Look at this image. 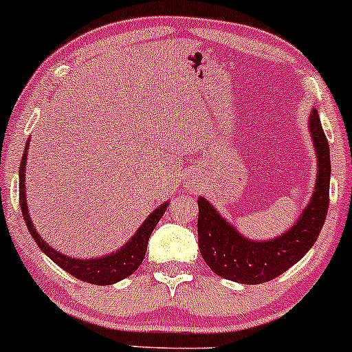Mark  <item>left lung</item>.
<instances>
[{"mask_svg":"<svg viewBox=\"0 0 352 352\" xmlns=\"http://www.w3.org/2000/svg\"><path fill=\"white\" fill-rule=\"evenodd\" d=\"M309 129L318 155L316 191L301 218L286 234L271 241H250L229 226L204 197H197V243L203 259L214 274L241 284H261L278 278L313 248L329 208V143L318 111L313 109Z\"/></svg>","mask_w":352,"mask_h":352,"instance_id":"8db88e82","label":"left lung"}]
</instances>
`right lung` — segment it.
Here are the masks:
<instances>
[{
  "label": "right lung",
  "instance_id": "right-lung-1",
  "mask_svg": "<svg viewBox=\"0 0 352 352\" xmlns=\"http://www.w3.org/2000/svg\"><path fill=\"white\" fill-rule=\"evenodd\" d=\"M26 149L28 143L25 146V153H23L21 164H19V206H21L23 218L28 229H30L31 236L36 241L39 250L45 252L46 256L58 264L59 267H63L66 272H69L71 276H74L76 279L89 283V284H98V286H108V284H114L121 279L131 276L138 267L143 263L146 248H148L149 236H151L153 229L156 228V224L160 223V219L163 218L168 203L161 204L160 208L155 209L151 214L148 216V219L144 221L143 226L138 229L136 234L129 239V243L124 248H121L120 251L113 252V254L104 256V258L98 259H74L69 256L61 254V252L54 251L53 248L48 246L36 232L33 223L30 219V212H28L26 206V192H25V166H26Z\"/></svg>",
  "mask_w": 352,
  "mask_h": 352
}]
</instances>
